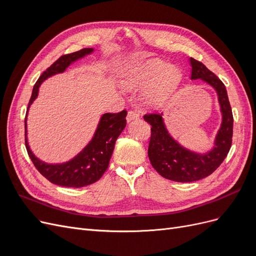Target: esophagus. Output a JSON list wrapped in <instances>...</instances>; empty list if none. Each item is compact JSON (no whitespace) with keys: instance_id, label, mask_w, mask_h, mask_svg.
Instances as JSON below:
<instances>
[{"instance_id":"obj_1","label":"esophagus","mask_w":256,"mask_h":256,"mask_svg":"<svg viewBox=\"0 0 256 256\" xmlns=\"http://www.w3.org/2000/svg\"><path fill=\"white\" fill-rule=\"evenodd\" d=\"M138 115H140V114H138L136 110H130L127 114V122H132L134 120H138Z\"/></svg>"}]
</instances>
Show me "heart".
Listing matches in <instances>:
<instances>
[{
  "label": "heart",
  "instance_id": "1",
  "mask_svg": "<svg viewBox=\"0 0 256 256\" xmlns=\"http://www.w3.org/2000/svg\"><path fill=\"white\" fill-rule=\"evenodd\" d=\"M180 80V72L174 66L159 60H150L130 68L124 74L122 85L126 90L145 88L143 100L150 106L161 104Z\"/></svg>",
  "mask_w": 256,
  "mask_h": 256
}]
</instances>
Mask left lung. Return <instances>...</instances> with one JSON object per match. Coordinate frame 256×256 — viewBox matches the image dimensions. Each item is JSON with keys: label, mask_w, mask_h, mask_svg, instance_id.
Masks as SVG:
<instances>
[{"label": "left lung", "mask_w": 256, "mask_h": 256, "mask_svg": "<svg viewBox=\"0 0 256 256\" xmlns=\"http://www.w3.org/2000/svg\"><path fill=\"white\" fill-rule=\"evenodd\" d=\"M189 60L191 80L200 79L206 82L218 95L222 122L212 148L204 154L186 148L170 134L164 120V113L144 115V120L152 126L148 157L152 168L162 177L178 182L200 180L214 173L226 158L233 136L234 120L226 86L200 62L192 58Z\"/></svg>", "instance_id": "1"}]
</instances>
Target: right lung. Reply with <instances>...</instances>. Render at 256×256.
<instances>
[{"mask_svg":"<svg viewBox=\"0 0 256 256\" xmlns=\"http://www.w3.org/2000/svg\"><path fill=\"white\" fill-rule=\"evenodd\" d=\"M94 52L92 48H85L70 54H65L42 72L33 88L26 115V146L28 156L42 176L54 184L69 188H81L96 182L106 171L113 154L114 145L126 127L127 111L106 113L99 120L98 126L92 140L76 156L63 164H47L37 158L30 150L28 142V113L30 106L38 96L42 83L50 76L63 74L74 62Z\"/></svg>","mask_w":256,"mask_h":256,"instance_id":"add662e5","label":"right lung"}]
</instances>
